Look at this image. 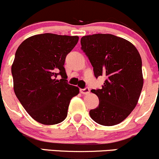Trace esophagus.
<instances>
[{"instance_id":"esophagus-1","label":"esophagus","mask_w":159,"mask_h":159,"mask_svg":"<svg viewBox=\"0 0 159 159\" xmlns=\"http://www.w3.org/2000/svg\"><path fill=\"white\" fill-rule=\"evenodd\" d=\"M80 91L82 94H88L89 93V89L88 87H86L84 89H80Z\"/></svg>"}]
</instances>
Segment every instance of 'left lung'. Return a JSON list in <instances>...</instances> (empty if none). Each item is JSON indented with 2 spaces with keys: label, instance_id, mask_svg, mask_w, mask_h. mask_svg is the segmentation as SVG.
Wrapping results in <instances>:
<instances>
[{
  "label": "left lung",
  "instance_id": "obj_1",
  "mask_svg": "<svg viewBox=\"0 0 159 159\" xmlns=\"http://www.w3.org/2000/svg\"><path fill=\"white\" fill-rule=\"evenodd\" d=\"M80 43L95 77H106L100 89L91 90L98 97L99 106L89 111L90 117L104 126L117 125L138 103L143 87L141 56L133 44L114 34L83 36Z\"/></svg>",
  "mask_w": 159,
  "mask_h": 159
}]
</instances>
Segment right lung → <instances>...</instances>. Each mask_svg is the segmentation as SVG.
Segmentation results:
<instances>
[{"mask_svg":"<svg viewBox=\"0 0 159 159\" xmlns=\"http://www.w3.org/2000/svg\"><path fill=\"white\" fill-rule=\"evenodd\" d=\"M78 36L45 33L25 39L11 66L17 98L36 121L47 125L63 121L79 88L68 83L64 68Z\"/></svg>","mask_w":159,"mask_h":159,"instance_id":"add662e5","label":"right lung"}]
</instances>
